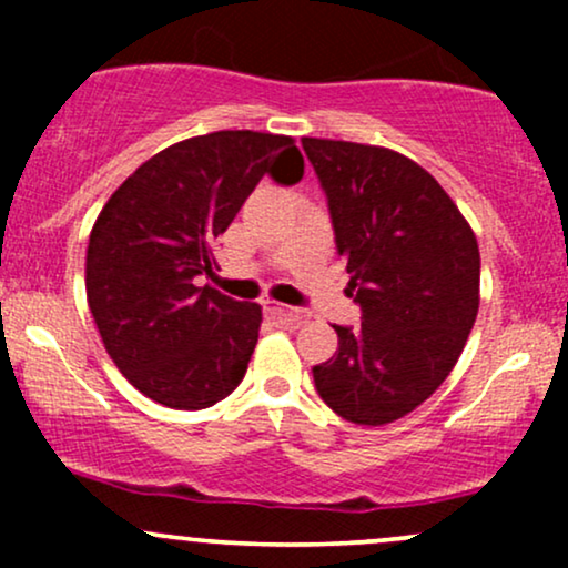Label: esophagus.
<instances>
[{
    "mask_svg": "<svg viewBox=\"0 0 568 568\" xmlns=\"http://www.w3.org/2000/svg\"><path fill=\"white\" fill-rule=\"evenodd\" d=\"M264 310L270 312V315L275 317V321H280V323H288V325H293V328H298V325H304L306 321H310V312H304V310H293V306H285V304L266 302Z\"/></svg>",
    "mask_w": 568,
    "mask_h": 568,
    "instance_id": "esophagus-1",
    "label": "esophagus"
}]
</instances>
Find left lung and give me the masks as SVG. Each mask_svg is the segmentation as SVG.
I'll return each mask as SVG.
<instances>
[{"label":"left lung","instance_id":"8db88e82","mask_svg":"<svg viewBox=\"0 0 568 568\" xmlns=\"http://www.w3.org/2000/svg\"><path fill=\"white\" fill-rule=\"evenodd\" d=\"M328 200L361 328L334 325L338 349L312 368L342 419L379 427L446 382L480 302L478 240L414 160L368 143L302 139Z\"/></svg>","mask_w":568,"mask_h":568}]
</instances>
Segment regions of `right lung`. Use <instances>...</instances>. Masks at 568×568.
I'll return each mask as SVG.
<instances>
[{"label": "right lung", "mask_w": 568, "mask_h": 568, "mask_svg": "<svg viewBox=\"0 0 568 568\" xmlns=\"http://www.w3.org/2000/svg\"><path fill=\"white\" fill-rule=\"evenodd\" d=\"M264 175L298 184L288 135L219 130L162 149L103 205L84 288L109 357L139 393L200 410L243 382L262 306L197 288L216 275V243Z\"/></svg>", "instance_id": "right-lung-1"}]
</instances>
